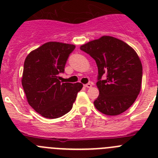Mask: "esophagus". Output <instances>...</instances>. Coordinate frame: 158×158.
Segmentation results:
<instances>
[{
    "mask_svg": "<svg viewBox=\"0 0 158 158\" xmlns=\"http://www.w3.org/2000/svg\"><path fill=\"white\" fill-rule=\"evenodd\" d=\"M84 86L85 87V88H91V87H92V85H91V83H88V84H86V85H84Z\"/></svg>",
    "mask_w": 158,
    "mask_h": 158,
    "instance_id": "1",
    "label": "esophagus"
}]
</instances>
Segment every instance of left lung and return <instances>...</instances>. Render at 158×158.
<instances>
[{
	"label": "left lung",
	"instance_id": "left-lung-1",
	"mask_svg": "<svg viewBox=\"0 0 158 158\" xmlns=\"http://www.w3.org/2000/svg\"><path fill=\"white\" fill-rule=\"evenodd\" d=\"M95 60L98 70L99 95L96 109L107 115H118L133 104L141 89L143 67L136 51L125 42L103 35L81 46ZM106 80H101L102 75Z\"/></svg>",
	"mask_w": 158,
	"mask_h": 158
}]
</instances>
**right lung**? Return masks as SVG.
Masks as SVG:
<instances>
[{"label":"right lung","instance_id":"add662e5","mask_svg":"<svg viewBox=\"0 0 158 158\" xmlns=\"http://www.w3.org/2000/svg\"><path fill=\"white\" fill-rule=\"evenodd\" d=\"M75 46L48 42L28 54L24 63L22 85L28 103L42 116L56 118L70 112L81 83H61L69 54Z\"/></svg>","mask_w":158,"mask_h":158}]
</instances>
